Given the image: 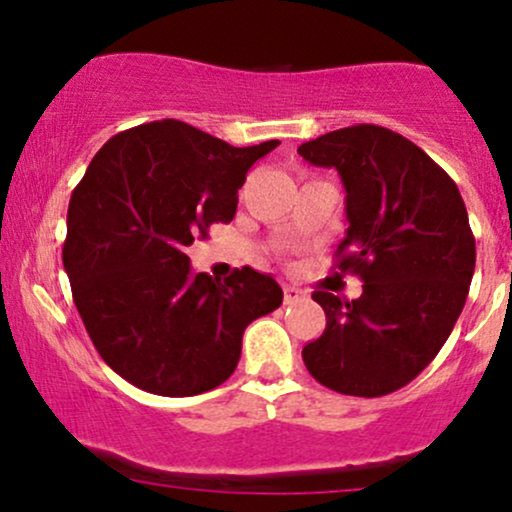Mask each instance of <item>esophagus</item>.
Wrapping results in <instances>:
<instances>
[{"label":"esophagus","instance_id":"34e87169","mask_svg":"<svg viewBox=\"0 0 512 512\" xmlns=\"http://www.w3.org/2000/svg\"><path fill=\"white\" fill-rule=\"evenodd\" d=\"M303 291H298L296 286H284V303L293 305V303H301L303 301Z\"/></svg>","mask_w":512,"mask_h":512}]
</instances>
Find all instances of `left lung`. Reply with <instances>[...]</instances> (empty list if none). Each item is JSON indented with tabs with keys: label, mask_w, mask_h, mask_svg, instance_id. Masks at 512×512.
<instances>
[{
	"label": "left lung",
	"mask_w": 512,
	"mask_h": 512,
	"mask_svg": "<svg viewBox=\"0 0 512 512\" xmlns=\"http://www.w3.org/2000/svg\"><path fill=\"white\" fill-rule=\"evenodd\" d=\"M298 154L342 178L349 228L334 257L363 281L356 301L313 293L327 327L303 346L305 368L342 395H390L436 358L467 301L477 245L460 190L426 151L378 125L334 129Z\"/></svg>",
	"instance_id": "1"
}]
</instances>
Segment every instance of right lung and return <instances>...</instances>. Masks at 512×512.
I'll return each mask as SVG.
<instances>
[{
  "mask_svg": "<svg viewBox=\"0 0 512 512\" xmlns=\"http://www.w3.org/2000/svg\"><path fill=\"white\" fill-rule=\"evenodd\" d=\"M279 142L226 144L180 120L115 134L88 163L67 211L62 262L101 358L139 390L192 397L238 366L243 332L284 291L252 267L195 274L187 245L236 216L238 190Z\"/></svg>",
  "mask_w": 512,
  "mask_h": 512,
  "instance_id": "1",
  "label": "right lung"
}]
</instances>
